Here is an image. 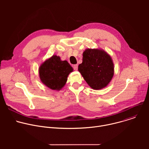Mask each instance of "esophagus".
<instances>
[{
	"instance_id": "esophagus-1",
	"label": "esophagus",
	"mask_w": 149,
	"mask_h": 149,
	"mask_svg": "<svg viewBox=\"0 0 149 149\" xmlns=\"http://www.w3.org/2000/svg\"><path fill=\"white\" fill-rule=\"evenodd\" d=\"M78 64H75V65H73V68H74V70H75V71H77V70H78Z\"/></svg>"
}]
</instances>
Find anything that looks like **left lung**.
<instances>
[{
	"label": "left lung",
	"instance_id": "8db88e82",
	"mask_svg": "<svg viewBox=\"0 0 149 149\" xmlns=\"http://www.w3.org/2000/svg\"><path fill=\"white\" fill-rule=\"evenodd\" d=\"M78 70L88 86L96 90L107 87L114 73L111 56L98 48H88L83 52L82 62Z\"/></svg>",
	"mask_w": 149,
	"mask_h": 149
}]
</instances>
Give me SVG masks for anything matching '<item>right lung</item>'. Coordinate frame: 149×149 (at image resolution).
Returning a JSON list of instances; mask_svg holds the SVG:
<instances>
[{
    "label": "right lung",
    "instance_id": "right-lung-1",
    "mask_svg": "<svg viewBox=\"0 0 149 149\" xmlns=\"http://www.w3.org/2000/svg\"><path fill=\"white\" fill-rule=\"evenodd\" d=\"M73 71L67 61H62L56 55L46 59L39 68V75L42 83L49 88L59 91L65 85L68 75Z\"/></svg>",
    "mask_w": 149,
    "mask_h": 149
}]
</instances>
